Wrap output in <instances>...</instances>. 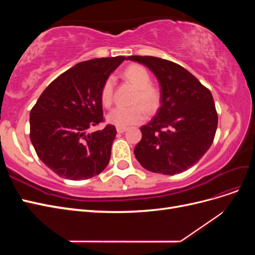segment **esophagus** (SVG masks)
<instances>
[{
  "mask_svg": "<svg viewBox=\"0 0 255 255\" xmlns=\"http://www.w3.org/2000/svg\"><path fill=\"white\" fill-rule=\"evenodd\" d=\"M127 130L126 127H117V132L118 133H125Z\"/></svg>",
  "mask_w": 255,
  "mask_h": 255,
  "instance_id": "1",
  "label": "esophagus"
}]
</instances>
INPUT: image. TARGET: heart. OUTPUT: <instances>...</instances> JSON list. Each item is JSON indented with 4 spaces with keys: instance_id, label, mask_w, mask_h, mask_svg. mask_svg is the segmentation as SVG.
<instances>
[{
    "instance_id": "heart-1",
    "label": "heart",
    "mask_w": 255,
    "mask_h": 255,
    "mask_svg": "<svg viewBox=\"0 0 255 255\" xmlns=\"http://www.w3.org/2000/svg\"><path fill=\"white\" fill-rule=\"evenodd\" d=\"M125 78L138 88L133 106H118L107 115V121L116 127H128L137 125L146 119L148 111H154L159 103V91L157 88L152 86V79L150 72L145 67L134 64L128 66L125 73ZM115 91V79L114 76H109L101 87L100 91V100L105 107H111L114 103ZM144 104V108L142 104Z\"/></svg>"
}]
</instances>
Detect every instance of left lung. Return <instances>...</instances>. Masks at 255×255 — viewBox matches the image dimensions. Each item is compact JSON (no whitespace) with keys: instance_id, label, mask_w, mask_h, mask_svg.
I'll return each instance as SVG.
<instances>
[{"instance_id":"1","label":"left lung","mask_w":255,"mask_h":255,"mask_svg":"<svg viewBox=\"0 0 255 255\" xmlns=\"http://www.w3.org/2000/svg\"><path fill=\"white\" fill-rule=\"evenodd\" d=\"M148 67L160 84V107L134 154L146 170L176 174L200 160L212 145L218 115L210 89L186 69L153 56H128Z\"/></svg>"}]
</instances>
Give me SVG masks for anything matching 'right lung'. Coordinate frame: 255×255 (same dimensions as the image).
<instances>
[{
	"label": "right lung",
	"mask_w": 255,
	"mask_h": 255,
	"mask_svg": "<svg viewBox=\"0 0 255 255\" xmlns=\"http://www.w3.org/2000/svg\"><path fill=\"white\" fill-rule=\"evenodd\" d=\"M125 56L95 58L76 64L54 80L29 114V138L38 157L57 175L80 181L101 173L109 165L117 134L104 122L100 91Z\"/></svg>",
	"instance_id": "obj_1"
}]
</instances>
